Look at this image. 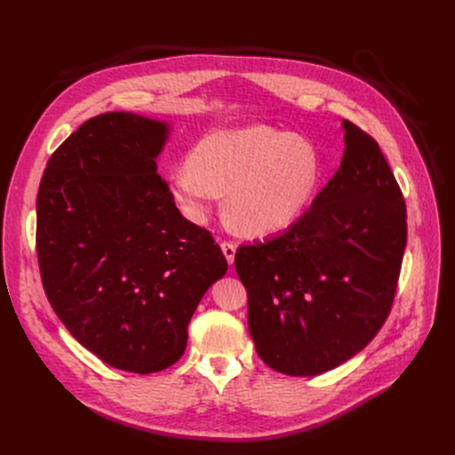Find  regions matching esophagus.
I'll list each match as a JSON object with an SVG mask.
<instances>
[{"instance_id": "esophagus-1", "label": "esophagus", "mask_w": 455, "mask_h": 455, "mask_svg": "<svg viewBox=\"0 0 455 455\" xmlns=\"http://www.w3.org/2000/svg\"><path fill=\"white\" fill-rule=\"evenodd\" d=\"M220 246H222V251H224V255H226V259H228V263L233 265V261H235V251H236L235 243H231V241H222Z\"/></svg>"}]
</instances>
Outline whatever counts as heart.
Here are the masks:
<instances>
[{
    "instance_id": "b5f03b06",
    "label": "heart",
    "mask_w": 455,
    "mask_h": 455,
    "mask_svg": "<svg viewBox=\"0 0 455 455\" xmlns=\"http://www.w3.org/2000/svg\"><path fill=\"white\" fill-rule=\"evenodd\" d=\"M320 176L315 148L270 125L222 129L200 140L188 164L170 172L181 211L204 222L219 190L235 226L253 235L292 224L313 198Z\"/></svg>"
}]
</instances>
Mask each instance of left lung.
I'll return each mask as SVG.
<instances>
[{
	"label": "left lung",
	"instance_id": "obj_1",
	"mask_svg": "<svg viewBox=\"0 0 455 455\" xmlns=\"http://www.w3.org/2000/svg\"><path fill=\"white\" fill-rule=\"evenodd\" d=\"M340 166L267 243L239 246L248 328L270 369L316 376L369 344L391 313L407 243L405 200L379 144L342 120Z\"/></svg>",
	"mask_w": 455,
	"mask_h": 455
}]
</instances>
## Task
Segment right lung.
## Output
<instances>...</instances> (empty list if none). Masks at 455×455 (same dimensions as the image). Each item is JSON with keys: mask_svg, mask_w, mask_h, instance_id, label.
Instances as JSON below:
<instances>
[{"mask_svg": "<svg viewBox=\"0 0 455 455\" xmlns=\"http://www.w3.org/2000/svg\"><path fill=\"white\" fill-rule=\"evenodd\" d=\"M166 125L86 120L48 161L36 196L42 285L67 330L115 369L151 374L185 352L205 291L228 270L211 231L180 212L156 157Z\"/></svg>", "mask_w": 455, "mask_h": 455, "instance_id": "add662e5", "label": "right lung"}]
</instances>
